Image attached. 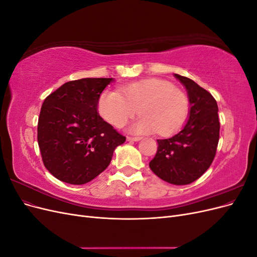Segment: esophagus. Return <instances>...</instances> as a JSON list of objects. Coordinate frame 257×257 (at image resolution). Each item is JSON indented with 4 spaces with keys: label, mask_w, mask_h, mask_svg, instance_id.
<instances>
[{
    "label": "esophagus",
    "mask_w": 257,
    "mask_h": 257,
    "mask_svg": "<svg viewBox=\"0 0 257 257\" xmlns=\"http://www.w3.org/2000/svg\"><path fill=\"white\" fill-rule=\"evenodd\" d=\"M142 139V137H127L128 142H139Z\"/></svg>",
    "instance_id": "34e87169"
}]
</instances>
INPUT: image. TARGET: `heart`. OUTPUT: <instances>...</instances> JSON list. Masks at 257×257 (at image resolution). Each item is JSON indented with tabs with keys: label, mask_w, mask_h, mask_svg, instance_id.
Here are the masks:
<instances>
[{
	"label": "heart",
	"mask_w": 257,
	"mask_h": 257,
	"mask_svg": "<svg viewBox=\"0 0 257 257\" xmlns=\"http://www.w3.org/2000/svg\"><path fill=\"white\" fill-rule=\"evenodd\" d=\"M98 112L115 127H122L136 114H142L131 130L137 134L167 136L185 123L190 112L188 95L162 79H145L121 89L106 90L98 99Z\"/></svg>",
	"instance_id": "b5f03b06"
}]
</instances>
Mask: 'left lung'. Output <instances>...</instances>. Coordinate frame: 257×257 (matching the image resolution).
I'll return each mask as SVG.
<instances>
[{
	"label": "left lung",
	"mask_w": 257,
	"mask_h": 257,
	"mask_svg": "<svg viewBox=\"0 0 257 257\" xmlns=\"http://www.w3.org/2000/svg\"><path fill=\"white\" fill-rule=\"evenodd\" d=\"M188 91L190 115L185 126L167 139H158V151L149 163L162 180L176 185L194 182L211 165L220 138L216 100L188 77L175 74Z\"/></svg>",
	"instance_id": "8db88e82"
}]
</instances>
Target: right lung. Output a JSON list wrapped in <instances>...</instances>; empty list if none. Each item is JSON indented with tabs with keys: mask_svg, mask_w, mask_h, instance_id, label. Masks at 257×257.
<instances>
[{
	"mask_svg": "<svg viewBox=\"0 0 257 257\" xmlns=\"http://www.w3.org/2000/svg\"><path fill=\"white\" fill-rule=\"evenodd\" d=\"M112 78H82L45 98L37 142L48 172L69 184L90 182L110 164L125 136L97 113L98 99Z\"/></svg>",
	"mask_w": 257,
	"mask_h": 257,
	"instance_id": "1",
	"label": "right lung"
}]
</instances>
